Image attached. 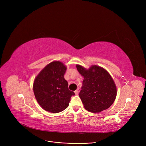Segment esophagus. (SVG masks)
<instances>
[{"label": "esophagus", "instance_id": "1", "mask_svg": "<svg viewBox=\"0 0 146 146\" xmlns=\"http://www.w3.org/2000/svg\"><path fill=\"white\" fill-rule=\"evenodd\" d=\"M74 93H75L76 95H78V94H79V89L76 90L74 91Z\"/></svg>", "mask_w": 146, "mask_h": 146}]
</instances>
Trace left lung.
Here are the masks:
<instances>
[{
  "label": "left lung",
  "instance_id": "left-lung-1",
  "mask_svg": "<svg viewBox=\"0 0 146 146\" xmlns=\"http://www.w3.org/2000/svg\"><path fill=\"white\" fill-rule=\"evenodd\" d=\"M76 67L84 78L79 97L85 109L91 112L108 109L117 96L115 84L109 73L98 66H92L88 70L80 65Z\"/></svg>",
  "mask_w": 146,
  "mask_h": 146
}]
</instances>
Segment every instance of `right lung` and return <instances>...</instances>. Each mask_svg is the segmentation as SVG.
I'll list each match as a JSON object with an SVG mask.
<instances>
[{
	"mask_svg": "<svg viewBox=\"0 0 146 146\" xmlns=\"http://www.w3.org/2000/svg\"><path fill=\"white\" fill-rule=\"evenodd\" d=\"M66 67L60 61H53L45 66L34 82L33 90L37 102L42 108L52 113L66 109L74 95L68 88L64 75Z\"/></svg>",
	"mask_w": 146,
	"mask_h": 146,
	"instance_id": "obj_1",
	"label": "right lung"
}]
</instances>
